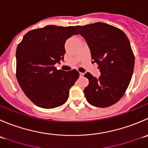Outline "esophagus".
<instances>
[{
  "instance_id": "obj_1",
  "label": "esophagus",
  "mask_w": 148,
  "mask_h": 148,
  "mask_svg": "<svg viewBox=\"0 0 148 148\" xmlns=\"http://www.w3.org/2000/svg\"><path fill=\"white\" fill-rule=\"evenodd\" d=\"M79 75H80V77H83V75H84V73L79 72Z\"/></svg>"
}]
</instances>
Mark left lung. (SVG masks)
Returning a JSON list of instances; mask_svg holds the SVG:
<instances>
[{
	"label": "left lung",
	"mask_w": 148,
	"mask_h": 148,
	"mask_svg": "<svg viewBox=\"0 0 148 148\" xmlns=\"http://www.w3.org/2000/svg\"><path fill=\"white\" fill-rule=\"evenodd\" d=\"M84 38L92 61L100 71L99 78L87 72L89 84L84 90L87 102L106 108L118 102L127 90L134 66L130 42L122 30L102 22L76 26Z\"/></svg>",
	"instance_id": "8db88e82"
}]
</instances>
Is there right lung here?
I'll use <instances>...</instances> for the list:
<instances>
[{
	"label": "right lung",
	"instance_id": "1",
	"mask_svg": "<svg viewBox=\"0 0 148 148\" xmlns=\"http://www.w3.org/2000/svg\"><path fill=\"white\" fill-rule=\"evenodd\" d=\"M75 34L79 33L74 27L48 25L28 32L17 46V80L24 94L38 107L62 106L79 78L77 70L64 71L55 67L64 61L66 41Z\"/></svg>",
	"mask_w": 148,
	"mask_h": 148
}]
</instances>
